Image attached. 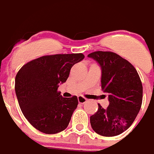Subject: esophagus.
Returning a JSON list of instances; mask_svg holds the SVG:
<instances>
[{"label":"esophagus","mask_w":154,"mask_h":154,"mask_svg":"<svg viewBox=\"0 0 154 154\" xmlns=\"http://www.w3.org/2000/svg\"><path fill=\"white\" fill-rule=\"evenodd\" d=\"M78 101H79V103H81V104H83V103H85V102L87 101V99H85V98L79 96H78Z\"/></svg>","instance_id":"esophagus-1"}]
</instances>
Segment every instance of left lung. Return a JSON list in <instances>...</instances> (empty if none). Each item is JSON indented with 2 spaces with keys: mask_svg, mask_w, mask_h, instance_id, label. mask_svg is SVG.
<instances>
[{
  "mask_svg": "<svg viewBox=\"0 0 154 154\" xmlns=\"http://www.w3.org/2000/svg\"><path fill=\"white\" fill-rule=\"evenodd\" d=\"M102 69L101 87L108 94L109 105L90 116L92 130L103 137H114L126 131L141 108L143 85L133 65L112 51H94L88 55Z\"/></svg>",
  "mask_w": 154,
  "mask_h": 154,
  "instance_id": "obj_1",
  "label": "left lung"
}]
</instances>
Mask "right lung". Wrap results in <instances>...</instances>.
<instances>
[{"instance_id":"1","label":"right lung","mask_w":154,"mask_h":154,"mask_svg":"<svg viewBox=\"0 0 154 154\" xmlns=\"http://www.w3.org/2000/svg\"><path fill=\"white\" fill-rule=\"evenodd\" d=\"M83 54L45 55L23 65L15 77V92L19 106L35 129L55 134L67 128L78 106L77 96L64 98L58 92L59 84L69 78Z\"/></svg>"}]
</instances>
